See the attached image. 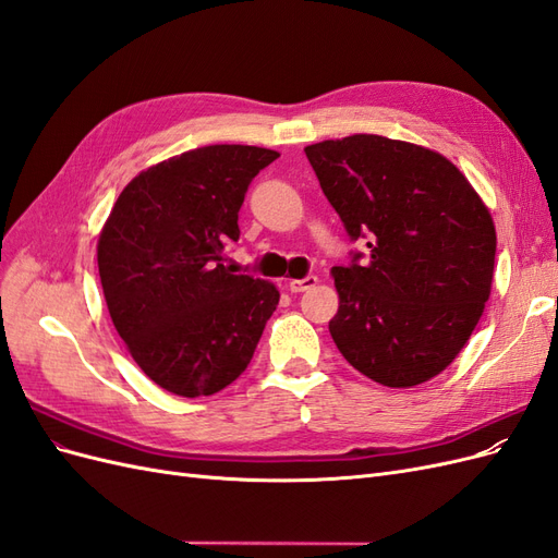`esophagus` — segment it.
I'll return each instance as SVG.
<instances>
[{
  "instance_id": "esophagus-1",
  "label": "esophagus",
  "mask_w": 558,
  "mask_h": 558,
  "mask_svg": "<svg viewBox=\"0 0 558 558\" xmlns=\"http://www.w3.org/2000/svg\"><path fill=\"white\" fill-rule=\"evenodd\" d=\"M318 283V277H305V279H291L289 281V291L291 293H302V291H307V289H312V286H316Z\"/></svg>"
}]
</instances>
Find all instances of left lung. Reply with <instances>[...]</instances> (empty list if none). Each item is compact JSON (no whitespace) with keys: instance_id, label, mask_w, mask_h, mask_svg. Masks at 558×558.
<instances>
[{"instance_id":"1","label":"left lung","mask_w":558,"mask_h":558,"mask_svg":"<svg viewBox=\"0 0 558 558\" xmlns=\"http://www.w3.org/2000/svg\"><path fill=\"white\" fill-rule=\"evenodd\" d=\"M320 189L367 260L332 267L330 335L377 384L410 388L459 356L492 295L496 226L449 158L381 134L305 148Z\"/></svg>"}]
</instances>
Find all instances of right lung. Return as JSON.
<instances>
[{"label":"right lung","instance_id":"1","mask_svg":"<svg viewBox=\"0 0 558 558\" xmlns=\"http://www.w3.org/2000/svg\"><path fill=\"white\" fill-rule=\"evenodd\" d=\"M272 148L211 144L146 167L97 240L109 316L142 373L181 398L214 396L253 359L279 305L272 281L232 275L226 246Z\"/></svg>","mask_w":558,"mask_h":558}]
</instances>
